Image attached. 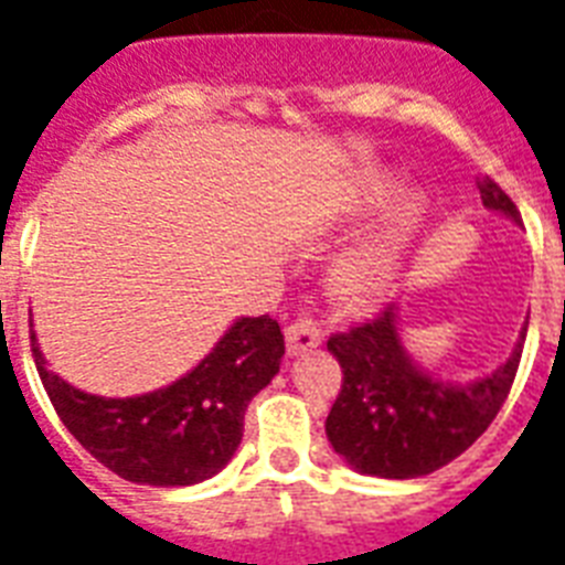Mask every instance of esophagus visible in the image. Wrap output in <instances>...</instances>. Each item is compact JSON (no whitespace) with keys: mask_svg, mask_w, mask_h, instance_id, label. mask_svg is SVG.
<instances>
[{"mask_svg":"<svg viewBox=\"0 0 565 565\" xmlns=\"http://www.w3.org/2000/svg\"><path fill=\"white\" fill-rule=\"evenodd\" d=\"M323 342V332L321 327L312 321V318H297V321H291L286 327V348L291 356H297V353H306L312 351V348H318V344Z\"/></svg>","mask_w":565,"mask_h":565,"instance_id":"esophagus-1","label":"esophagus"}]
</instances>
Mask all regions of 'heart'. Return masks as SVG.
Segmentation results:
<instances>
[{
    "mask_svg": "<svg viewBox=\"0 0 565 565\" xmlns=\"http://www.w3.org/2000/svg\"><path fill=\"white\" fill-rule=\"evenodd\" d=\"M397 179L395 177H371L365 191H362V205L365 209H377L395 194ZM424 203L418 196H409L401 209L395 212L392 223L383 226L377 235H371L369 242L356 244L348 250L342 259L332 268V279L344 297L351 300H374L386 291V286L395 277L401 256L406 250L409 235L415 226L422 223Z\"/></svg>",
    "mask_w": 565,
    "mask_h": 565,
    "instance_id": "b5f03b06",
    "label": "heart"
}]
</instances>
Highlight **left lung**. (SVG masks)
<instances>
[{
	"label": "left lung",
	"mask_w": 565,
	"mask_h": 565,
	"mask_svg": "<svg viewBox=\"0 0 565 565\" xmlns=\"http://www.w3.org/2000/svg\"><path fill=\"white\" fill-rule=\"evenodd\" d=\"M487 209L519 217V209L495 179H478ZM527 327L522 330V339ZM327 351L342 365V392L327 415L335 454L374 478H424L457 460L483 436L513 388L522 342L489 377L450 386L413 365L401 348L395 306L377 318L335 332Z\"/></svg>",
	"instance_id": "left-lung-1"
}]
</instances>
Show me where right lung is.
Here are the masks:
<instances>
[{"label":"right lung","instance_id":"1","mask_svg":"<svg viewBox=\"0 0 565 565\" xmlns=\"http://www.w3.org/2000/svg\"><path fill=\"white\" fill-rule=\"evenodd\" d=\"M282 353L286 339L270 315L242 318L173 386L99 397L52 374L32 332L34 365L64 427L105 469L147 487H191L233 460L244 409L274 380Z\"/></svg>","mask_w":565,"mask_h":565}]
</instances>
